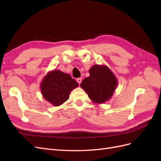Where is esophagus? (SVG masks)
<instances>
[{"mask_svg":"<svg viewBox=\"0 0 161 161\" xmlns=\"http://www.w3.org/2000/svg\"><path fill=\"white\" fill-rule=\"evenodd\" d=\"M76 81L78 82V83L80 85L81 83V82H82V79H81V78H78V79H76Z\"/></svg>","mask_w":161,"mask_h":161,"instance_id":"1","label":"esophagus"}]
</instances>
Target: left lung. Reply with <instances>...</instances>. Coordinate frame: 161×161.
<instances>
[{"label":"left lung","mask_w":161,"mask_h":161,"mask_svg":"<svg viewBox=\"0 0 161 161\" xmlns=\"http://www.w3.org/2000/svg\"><path fill=\"white\" fill-rule=\"evenodd\" d=\"M90 76L80 83L89 98L97 103H103L109 99L118 85V81L108 67L95 65L89 70Z\"/></svg>","instance_id":"1"}]
</instances>
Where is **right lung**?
<instances>
[{
	"label": "right lung",
	"mask_w": 161,
	"mask_h": 161,
	"mask_svg": "<svg viewBox=\"0 0 161 161\" xmlns=\"http://www.w3.org/2000/svg\"><path fill=\"white\" fill-rule=\"evenodd\" d=\"M78 86V82L70 75L54 70L42 80L41 91L45 99L53 105L59 106L69 99L70 91Z\"/></svg>",
	"instance_id": "1"
}]
</instances>
